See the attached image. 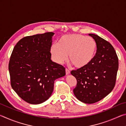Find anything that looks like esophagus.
Masks as SVG:
<instances>
[{
    "mask_svg": "<svg viewBox=\"0 0 126 126\" xmlns=\"http://www.w3.org/2000/svg\"><path fill=\"white\" fill-rule=\"evenodd\" d=\"M65 73H66V74H67V75L70 74V71H69V70H68L67 68H65Z\"/></svg>",
    "mask_w": 126,
    "mask_h": 126,
    "instance_id": "obj_1",
    "label": "esophagus"
}]
</instances>
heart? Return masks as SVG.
I'll use <instances>...</instances> for the list:
<instances>
[{"label":"heart","instance_id":"b5f03b06","mask_svg":"<svg viewBox=\"0 0 126 126\" xmlns=\"http://www.w3.org/2000/svg\"><path fill=\"white\" fill-rule=\"evenodd\" d=\"M97 44L93 38L80 34L62 36L58 42L51 46L50 52L55 62L62 64L69 60L74 67L82 68L88 66L95 58Z\"/></svg>","mask_w":126,"mask_h":126}]
</instances>
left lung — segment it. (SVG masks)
Here are the masks:
<instances>
[{
    "mask_svg": "<svg viewBox=\"0 0 126 126\" xmlns=\"http://www.w3.org/2000/svg\"><path fill=\"white\" fill-rule=\"evenodd\" d=\"M95 40L97 51L93 61L86 67L72 71L76 78L73 89L77 98L85 103L101 101L111 92L116 84L118 59L114 48L98 35L89 34Z\"/></svg>",
    "mask_w": 126,
    "mask_h": 126,
    "instance_id": "obj_1",
    "label": "left lung"
}]
</instances>
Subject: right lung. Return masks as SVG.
<instances>
[{
	"label": "right lung",
	"mask_w": 126,
	"mask_h": 126,
	"mask_svg": "<svg viewBox=\"0 0 126 126\" xmlns=\"http://www.w3.org/2000/svg\"><path fill=\"white\" fill-rule=\"evenodd\" d=\"M54 33L28 36L15 46L9 71L12 88L24 101L38 104L50 97L55 79L65 75V68L51 60Z\"/></svg>",
	"instance_id": "1"
}]
</instances>
